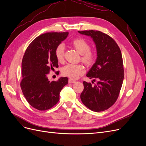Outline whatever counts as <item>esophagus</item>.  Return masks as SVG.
<instances>
[{
	"label": "esophagus",
	"instance_id": "obj_1",
	"mask_svg": "<svg viewBox=\"0 0 146 146\" xmlns=\"http://www.w3.org/2000/svg\"><path fill=\"white\" fill-rule=\"evenodd\" d=\"M68 82H69V83H74L75 82H76V81L72 80V79H69Z\"/></svg>",
	"mask_w": 146,
	"mask_h": 146
}]
</instances>
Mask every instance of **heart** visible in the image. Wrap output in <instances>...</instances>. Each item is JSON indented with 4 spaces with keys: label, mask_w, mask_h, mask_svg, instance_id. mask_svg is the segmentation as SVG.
Wrapping results in <instances>:
<instances>
[{
    "label": "heart",
    "mask_w": 146,
    "mask_h": 146,
    "mask_svg": "<svg viewBox=\"0 0 146 146\" xmlns=\"http://www.w3.org/2000/svg\"><path fill=\"white\" fill-rule=\"evenodd\" d=\"M72 46L81 54V61L88 67L93 66L96 60V53L90 49L91 46L85 39L78 38L74 39L71 42ZM65 48L63 44H59L55 48V57L59 63H62L64 61ZM85 68L82 64H68L61 69L63 76L70 79H77L85 72Z\"/></svg>",
    "instance_id": "b5f03b06"
}]
</instances>
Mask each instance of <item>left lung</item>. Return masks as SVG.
Returning <instances> with one entry per match:
<instances>
[{
    "instance_id": "1",
    "label": "left lung",
    "mask_w": 146,
    "mask_h": 146,
    "mask_svg": "<svg viewBox=\"0 0 146 146\" xmlns=\"http://www.w3.org/2000/svg\"><path fill=\"white\" fill-rule=\"evenodd\" d=\"M78 32L91 36L97 50L96 63L86 76L98 82L94 86L91 83L83 82L84 90L80 99L92 111H105L116 102L122 85L124 70L121 50L111 37L100 31L91 30Z\"/></svg>"
}]
</instances>
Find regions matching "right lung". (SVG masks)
Masks as SVG:
<instances>
[{"label":"right lung","mask_w":146,"mask_h":146,"mask_svg":"<svg viewBox=\"0 0 146 146\" xmlns=\"http://www.w3.org/2000/svg\"><path fill=\"white\" fill-rule=\"evenodd\" d=\"M69 33L50 32L36 37L26 49L22 61L21 88L29 104L41 111L48 110L60 99V92L68 83V78L50 82L47 74L58 68L55 50Z\"/></svg>","instance_id":"obj_1"}]
</instances>
